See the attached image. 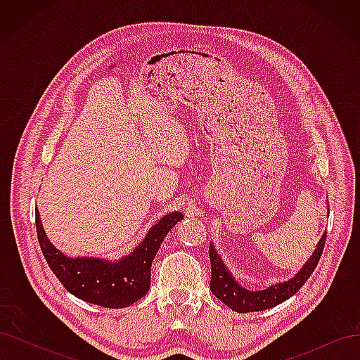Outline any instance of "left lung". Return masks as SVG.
I'll return each mask as SVG.
<instances>
[{"mask_svg":"<svg viewBox=\"0 0 360 360\" xmlns=\"http://www.w3.org/2000/svg\"><path fill=\"white\" fill-rule=\"evenodd\" d=\"M328 214H329V209H328ZM324 243H326V231L323 233L317 246H315L312 255L308 258L307 263L300 267V270L296 275L290 278L288 281L278 282V284H274L269 288L258 290V291H250L238 284V282L234 279L230 269L225 266L221 255L217 254L214 245L210 243V249H209L210 263H212L210 290L217 299L224 302L228 308H231L236 312H257V311L274 308L276 304L285 302L291 296H294L304 282L308 281V278L312 275L314 269L319 264Z\"/></svg>","mask_w":360,"mask_h":360,"instance_id":"1","label":"left lung"}]
</instances>
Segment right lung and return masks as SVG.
<instances>
[{
  "mask_svg": "<svg viewBox=\"0 0 360 360\" xmlns=\"http://www.w3.org/2000/svg\"><path fill=\"white\" fill-rule=\"evenodd\" d=\"M183 213H167L150 228L141 243L120 259L68 257L53 246L43 230L36 207V228L41 252L58 281L75 297L103 308H126L146 296L150 288L151 263L163 238L183 219Z\"/></svg>",
  "mask_w": 360,
  "mask_h": 360,
  "instance_id": "obj_1",
  "label": "right lung"
}]
</instances>
